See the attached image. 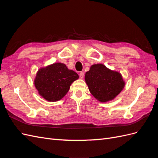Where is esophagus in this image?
I'll list each match as a JSON object with an SVG mask.
<instances>
[{
	"mask_svg": "<svg viewBox=\"0 0 158 158\" xmlns=\"http://www.w3.org/2000/svg\"><path fill=\"white\" fill-rule=\"evenodd\" d=\"M79 76H80V78H83L84 76V73H83V72H80V74H79Z\"/></svg>",
	"mask_w": 158,
	"mask_h": 158,
	"instance_id": "1",
	"label": "esophagus"
}]
</instances>
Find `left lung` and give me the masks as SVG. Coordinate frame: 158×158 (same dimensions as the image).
<instances>
[{
	"instance_id": "1",
	"label": "left lung",
	"mask_w": 158,
	"mask_h": 158,
	"mask_svg": "<svg viewBox=\"0 0 158 158\" xmlns=\"http://www.w3.org/2000/svg\"><path fill=\"white\" fill-rule=\"evenodd\" d=\"M90 93L100 102L113 100L125 87L122 75L102 64H93L85 74Z\"/></svg>"
}]
</instances>
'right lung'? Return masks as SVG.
<instances>
[{
	"mask_svg": "<svg viewBox=\"0 0 158 158\" xmlns=\"http://www.w3.org/2000/svg\"><path fill=\"white\" fill-rule=\"evenodd\" d=\"M78 78L74 70L63 63H56L38 70L34 84L41 97L47 101L56 102L67 94L72 83Z\"/></svg>",
	"mask_w": 158,
	"mask_h": 158,
	"instance_id": "1",
	"label": "right lung"
}]
</instances>
